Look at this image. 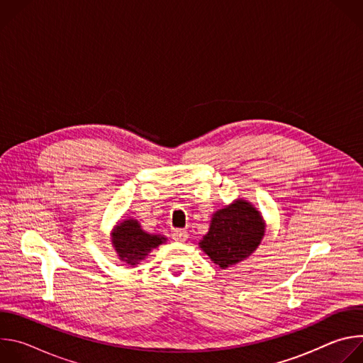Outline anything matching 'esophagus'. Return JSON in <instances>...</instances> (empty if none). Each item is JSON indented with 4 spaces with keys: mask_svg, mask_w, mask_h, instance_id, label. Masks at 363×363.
<instances>
[{
    "mask_svg": "<svg viewBox=\"0 0 363 363\" xmlns=\"http://www.w3.org/2000/svg\"><path fill=\"white\" fill-rule=\"evenodd\" d=\"M172 238H174L175 241H178V242H184V241H186V238H188V233H186L185 230H175V231L172 233Z\"/></svg>",
    "mask_w": 363,
    "mask_h": 363,
    "instance_id": "obj_1",
    "label": "esophagus"
}]
</instances>
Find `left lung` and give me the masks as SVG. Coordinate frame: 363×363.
Wrapping results in <instances>:
<instances>
[{
	"instance_id": "8db88e82",
	"label": "left lung",
	"mask_w": 363,
	"mask_h": 363,
	"mask_svg": "<svg viewBox=\"0 0 363 363\" xmlns=\"http://www.w3.org/2000/svg\"><path fill=\"white\" fill-rule=\"evenodd\" d=\"M264 234L262 213L250 201L237 198L213 214L208 233L198 245L214 264L227 269L247 260L262 244Z\"/></svg>"
}]
</instances>
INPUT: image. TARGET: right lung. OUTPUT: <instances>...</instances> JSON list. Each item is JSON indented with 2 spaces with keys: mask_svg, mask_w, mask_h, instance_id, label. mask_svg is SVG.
<instances>
[{
  "mask_svg": "<svg viewBox=\"0 0 363 363\" xmlns=\"http://www.w3.org/2000/svg\"><path fill=\"white\" fill-rule=\"evenodd\" d=\"M167 237L161 234L146 233L136 218H125L118 221L111 233L112 247L116 251L119 260L136 267L149 255L152 250L167 242Z\"/></svg>",
  "mask_w": 363,
  "mask_h": 363,
  "instance_id": "1",
  "label": "right lung"
}]
</instances>
